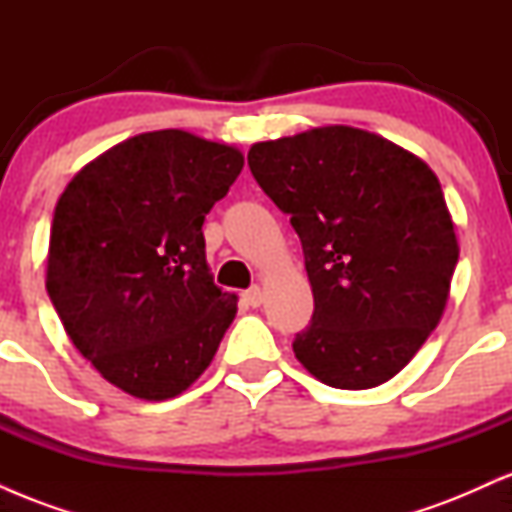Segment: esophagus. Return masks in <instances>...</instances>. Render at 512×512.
Instances as JSON below:
<instances>
[{"instance_id": "obj_1", "label": "esophagus", "mask_w": 512, "mask_h": 512, "mask_svg": "<svg viewBox=\"0 0 512 512\" xmlns=\"http://www.w3.org/2000/svg\"><path fill=\"white\" fill-rule=\"evenodd\" d=\"M243 298H245V303L252 305V308H260V305H262V289H260V286H252V289L243 293Z\"/></svg>"}]
</instances>
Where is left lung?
<instances>
[{"label":"left lung","mask_w":512,"mask_h":512,"mask_svg":"<svg viewBox=\"0 0 512 512\" xmlns=\"http://www.w3.org/2000/svg\"><path fill=\"white\" fill-rule=\"evenodd\" d=\"M248 166L291 216L313 286L293 354L339 390L395 378L436 330L460 257L433 170L344 125L255 144Z\"/></svg>","instance_id":"obj_1"}]
</instances>
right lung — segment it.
Here are the masks:
<instances>
[{"label": "right lung", "instance_id": "add662e5", "mask_svg": "<svg viewBox=\"0 0 512 512\" xmlns=\"http://www.w3.org/2000/svg\"><path fill=\"white\" fill-rule=\"evenodd\" d=\"M240 170L233 146L161 129L105 151L62 192L48 296L81 356L127 395L187 390L236 317L238 298L209 274L202 226Z\"/></svg>", "mask_w": 512, "mask_h": 512}]
</instances>
